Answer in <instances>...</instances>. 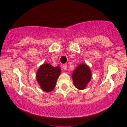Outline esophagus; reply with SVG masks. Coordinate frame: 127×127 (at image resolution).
I'll return each mask as SVG.
<instances>
[{
  "instance_id": "1",
  "label": "esophagus",
  "mask_w": 127,
  "mask_h": 127,
  "mask_svg": "<svg viewBox=\"0 0 127 127\" xmlns=\"http://www.w3.org/2000/svg\"><path fill=\"white\" fill-rule=\"evenodd\" d=\"M63 69L65 70V71H66V70H67V64H64L63 65Z\"/></svg>"
}]
</instances>
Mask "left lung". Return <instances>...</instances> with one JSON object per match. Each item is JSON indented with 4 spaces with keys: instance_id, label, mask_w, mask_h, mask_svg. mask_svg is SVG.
Here are the masks:
<instances>
[{
    "instance_id": "left-lung-1",
    "label": "left lung",
    "mask_w": 127,
    "mask_h": 127,
    "mask_svg": "<svg viewBox=\"0 0 127 127\" xmlns=\"http://www.w3.org/2000/svg\"><path fill=\"white\" fill-rule=\"evenodd\" d=\"M92 78V71L87 64H80L75 68L72 75L74 86L77 89L84 90Z\"/></svg>"
}]
</instances>
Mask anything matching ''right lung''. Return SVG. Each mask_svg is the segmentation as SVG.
Segmentation results:
<instances>
[{
	"label": "right lung",
	"mask_w": 127,
	"mask_h": 127,
	"mask_svg": "<svg viewBox=\"0 0 127 127\" xmlns=\"http://www.w3.org/2000/svg\"><path fill=\"white\" fill-rule=\"evenodd\" d=\"M61 71L59 66L53 67L48 63L40 66L36 73V80L41 89L45 92L53 90Z\"/></svg>",
	"instance_id": "add662e5"
}]
</instances>
